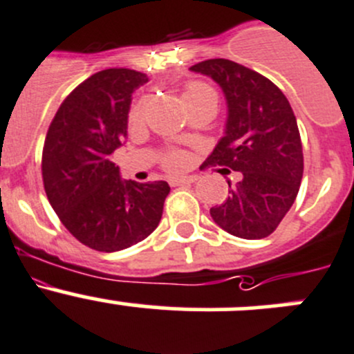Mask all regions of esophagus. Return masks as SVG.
<instances>
[{"label": "esophagus", "instance_id": "34e87169", "mask_svg": "<svg viewBox=\"0 0 354 354\" xmlns=\"http://www.w3.org/2000/svg\"><path fill=\"white\" fill-rule=\"evenodd\" d=\"M197 178L196 176H185V178H171L169 183L173 185V187H176V185H187V183H196Z\"/></svg>", "mask_w": 354, "mask_h": 354}]
</instances>
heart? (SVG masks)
Segmentation results:
<instances>
[{
  "instance_id": "obj_1",
  "label": "heart",
  "mask_w": 354,
  "mask_h": 354,
  "mask_svg": "<svg viewBox=\"0 0 354 354\" xmlns=\"http://www.w3.org/2000/svg\"><path fill=\"white\" fill-rule=\"evenodd\" d=\"M206 94H214L213 88L209 85L203 84V82H190L185 88V99L188 101H194V99H199ZM129 124L136 125L140 124L141 118H143V102H136L132 104L131 110H129ZM162 162L167 169H181L185 166V155L178 150H169L164 157H162Z\"/></svg>"
}]
</instances>
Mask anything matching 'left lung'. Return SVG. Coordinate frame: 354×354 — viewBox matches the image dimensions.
Masks as SVG:
<instances>
[{
  "instance_id": "8db88e82",
  "label": "left lung",
  "mask_w": 354,
  "mask_h": 354,
  "mask_svg": "<svg viewBox=\"0 0 354 354\" xmlns=\"http://www.w3.org/2000/svg\"><path fill=\"white\" fill-rule=\"evenodd\" d=\"M190 69L213 78L229 104L225 136L206 162L241 173L236 187L229 183V199L211 207V216L236 237L270 236L295 203L304 173L288 99L269 78L229 59H207Z\"/></svg>"
}]
</instances>
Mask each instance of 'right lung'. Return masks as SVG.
Masks as SVG:
<instances>
[{"label": "right lung", "instance_id": "obj_1", "mask_svg": "<svg viewBox=\"0 0 354 354\" xmlns=\"http://www.w3.org/2000/svg\"><path fill=\"white\" fill-rule=\"evenodd\" d=\"M145 73L110 68L69 92L43 143L41 176L62 225L95 252H120L157 229L166 181H122L111 155L127 136L132 92Z\"/></svg>", "mask_w": 354, "mask_h": 354}]
</instances>
